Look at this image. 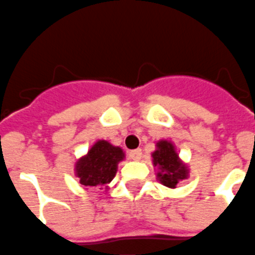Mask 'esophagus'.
Instances as JSON below:
<instances>
[{"instance_id": "34e87169", "label": "esophagus", "mask_w": 255, "mask_h": 255, "mask_svg": "<svg viewBox=\"0 0 255 255\" xmlns=\"http://www.w3.org/2000/svg\"><path fill=\"white\" fill-rule=\"evenodd\" d=\"M129 157L134 161H139L142 158V149H132V151H130Z\"/></svg>"}]
</instances>
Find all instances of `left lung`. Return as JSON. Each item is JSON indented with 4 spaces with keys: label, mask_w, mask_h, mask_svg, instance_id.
Segmentation results:
<instances>
[{
    "label": "left lung",
    "mask_w": 255,
    "mask_h": 255,
    "mask_svg": "<svg viewBox=\"0 0 255 255\" xmlns=\"http://www.w3.org/2000/svg\"><path fill=\"white\" fill-rule=\"evenodd\" d=\"M152 162L157 167V179L161 184L169 188H175L180 180H184L190 175V170L179 154L175 151V145L169 140H158L156 143V151L152 152Z\"/></svg>",
    "instance_id": "8db88e82"
}]
</instances>
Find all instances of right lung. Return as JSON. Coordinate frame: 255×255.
<instances>
[{
  "mask_svg": "<svg viewBox=\"0 0 255 255\" xmlns=\"http://www.w3.org/2000/svg\"><path fill=\"white\" fill-rule=\"evenodd\" d=\"M125 158L120 147L107 140H98L89 152L76 162V177L85 187H102L111 183L117 173V165Z\"/></svg>",
  "mask_w": 255,
  "mask_h": 255,
  "instance_id": "obj_1",
  "label": "right lung"
}]
</instances>
